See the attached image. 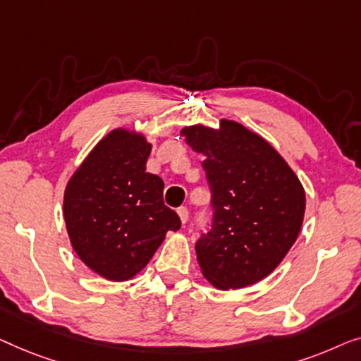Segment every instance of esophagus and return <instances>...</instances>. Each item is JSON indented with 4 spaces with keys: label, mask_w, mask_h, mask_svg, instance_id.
<instances>
[{
    "label": "esophagus",
    "mask_w": 361,
    "mask_h": 361,
    "mask_svg": "<svg viewBox=\"0 0 361 361\" xmlns=\"http://www.w3.org/2000/svg\"><path fill=\"white\" fill-rule=\"evenodd\" d=\"M176 212H178V216H180L183 224H186L188 217H190V211H188L185 206H181V207H178V209H176Z\"/></svg>",
    "instance_id": "1"
}]
</instances>
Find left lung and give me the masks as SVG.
<instances>
[{
  "label": "left lung",
  "mask_w": 361,
  "mask_h": 361,
  "mask_svg": "<svg viewBox=\"0 0 361 361\" xmlns=\"http://www.w3.org/2000/svg\"><path fill=\"white\" fill-rule=\"evenodd\" d=\"M211 188L212 222L196 242L201 271L219 289L263 280L280 265L301 231L306 195L283 157L233 121L221 129L185 128Z\"/></svg>",
  "instance_id": "8db88e82"
}]
</instances>
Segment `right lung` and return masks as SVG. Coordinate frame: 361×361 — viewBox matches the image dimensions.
Returning a JSON list of instances; mask_svg holds the SVG:
<instances>
[{"instance_id": "add662e5", "label": "right lung", "mask_w": 361, "mask_h": 361, "mask_svg": "<svg viewBox=\"0 0 361 361\" xmlns=\"http://www.w3.org/2000/svg\"><path fill=\"white\" fill-rule=\"evenodd\" d=\"M150 149L135 132L113 130L65 190L63 217L75 252L106 280H130L165 233L181 227L178 214L164 202V180L145 171Z\"/></svg>"}]
</instances>
